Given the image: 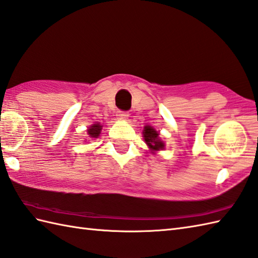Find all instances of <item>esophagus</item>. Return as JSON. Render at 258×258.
<instances>
[{
    "instance_id": "34e87169",
    "label": "esophagus",
    "mask_w": 258,
    "mask_h": 258,
    "mask_svg": "<svg viewBox=\"0 0 258 258\" xmlns=\"http://www.w3.org/2000/svg\"><path fill=\"white\" fill-rule=\"evenodd\" d=\"M116 115L119 119H126L130 116L128 112H126V111H118Z\"/></svg>"
}]
</instances>
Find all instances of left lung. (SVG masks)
<instances>
[{
	"mask_svg": "<svg viewBox=\"0 0 258 258\" xmlns=\"http://www.w3.org/2000/svg\"><path fill=\"white\" fill-rule=\"evenodd\" d=\"M158 133L151 126L144 127V140L152 151H159L164 148V143L158 139Z\"/></svg>",
	"mask_w": 258,
	"mask_h": 258,
	"instance_id": "1",
	"label": "left lung"
}]
</instances>
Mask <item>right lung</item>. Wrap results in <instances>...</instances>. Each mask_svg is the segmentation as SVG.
<instances>
[{"label":"right lung","instance_id":"obj_1","mask_svg":"<svg viewBox=\"0 0 258 258\" xmlns=\"http://www.w3.org/2000/svg\"><path fill=\"white\" fill-rule=\"evenodd\" d=\"M102 126L100 124H93L91 127L88 130V134L90 135V137H98L100 132H101Z\"/></svg>","mask_w":258,"mask_h":258}]
</instances>
